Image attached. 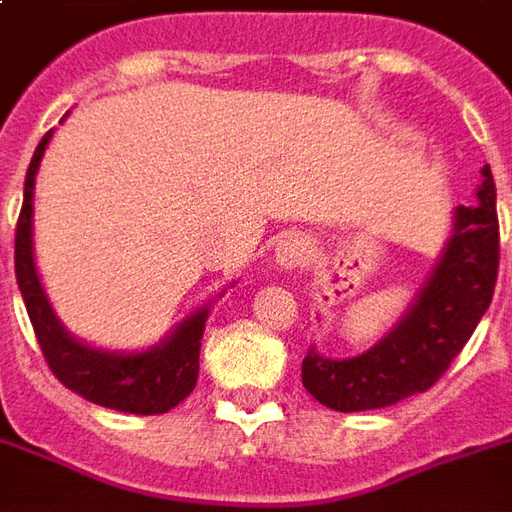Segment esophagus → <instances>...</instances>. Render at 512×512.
<instances>
[{
    "label": "esophagus",
    "instance_id": "obj_1",
    "mask_svg": "<svg viewBox=\"0 0 512 512\" xmlns=\"http://www.w3.org/2000/svg\"><path fill=\"white\" fill-rule=\"evenodd\" d=\"M310 257H312L310 241L299 233L285 235V238L277 244V249H274V260H277V266L285 268V271H296V268L304 266Z\"/></svg>",
    "mask_w": 512,
    "mask_h": 512
}]
</instances>
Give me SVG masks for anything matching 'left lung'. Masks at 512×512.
<instances>
[{"instance_id": "1", "label": "left lung", "mask_w": 512, "mask_h": 512, "mask_svg": "<svg viewBox=\"0 0 512 512\" xmlns=\"http://www.w3.org/2000/svg\"><path fill=\"white\" fill-rule=\"evenodd\" d=\"M474 205L452 208L450 238L403 315L367 351L332 359L315 345L301 362V381L334 411L395 406L439 381L483 321L494 299L499 222L491 167L480 169Z\"/></svg>"}]
</instances>
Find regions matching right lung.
<instances>
[{"instance_id":"add662e5","label":"right lung","mask_w":512,"mask_h":512,"mask_svg":"<svg viewBox=\"0 0 512 512\" xmlns=\"http://www.w3.org/2000/svg\"><path fill=\"white\" fill-rule=\"evenodd\" d=\"M51 136H54V128L40 139L35 156L29 161L27 180H24V205H21L16 227V282L21 299L27 304L32 329L38 334L40 351L46 356L51 373L84 400L115 408V411H126V414H145V417L164 414L178 406L180 400H186L197 384L202 332H205L213 301L224 296L227 288L219 290L197 310H191L158 343L147 348L109 351V348L84 343L76 334L68 332V326L54 312L49 293L43 288L38 263H35V244H32L35 175H38ZM233 285L235 282H230V288Z\"/></svg>"}]
</instances>
